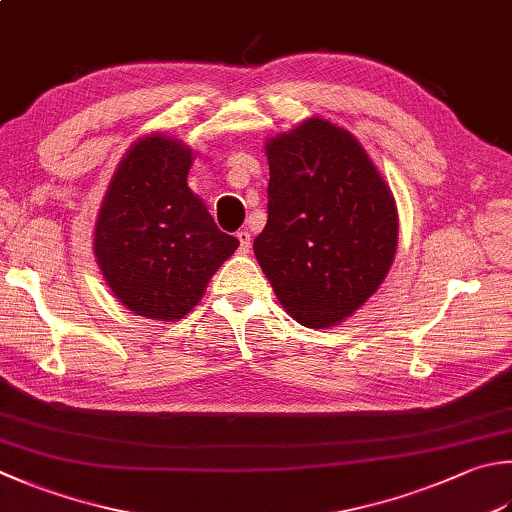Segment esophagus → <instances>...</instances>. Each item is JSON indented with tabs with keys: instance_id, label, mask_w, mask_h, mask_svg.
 I'll return each instance as SVG.
<instances>
[{
	"instance_id": "1",
	"label": "esophagus",
	"mask_w": 512,
	"mask_h": 512,
	"mask_svg": "<svg viewBox=\"0 0 512 512\" xmlns=\"http://www.w3.org/2000/svg\"><path fill=\"white\" fill-rule=\"evenodd\" d=\"M236 238L240 240L238 252H240V254H247V252H249V247H252V234H249L247 229H240L238 234H236Z\"/></svg>"
}]
</instances>
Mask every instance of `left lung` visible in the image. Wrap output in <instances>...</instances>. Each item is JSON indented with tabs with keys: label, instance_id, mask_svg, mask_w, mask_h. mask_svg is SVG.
I'll list each match as a JSON object with an SVG mask.
<instances>
[{
	"label": "left lung",
	"instance_id": "1",
	"mask_svg": "<svg viewBox=\"0 0 512 512\" xmlns=\"http://www.w3.org/2000/svg\"><path fill=\"white\" fill-rule=\"evenodd\" d=\"M265 151L267 225L254 238L256 260L294 321L332 327L368 301L392 265V191L361 142L321 118Z\"/></svg>",
	"mask_w": 512,
	"mask_h": 512
}]
</instances>
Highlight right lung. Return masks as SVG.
<instances>
[{
  "label": "right lung",
  "instance_id": "add662e5",
  "mask_svg": "<svg viewBox=\"0 0 512 512\" xmlns=\"http://www.w3.org/2000/svg\"><path fill=\"white\" fill-rule=\"evenodd\" d=\"M191 156L160 133L138 140L115 171L95 225L106 283L131 312L156 321H176L198 305L238 247L187 187Z\"/></svg>",
  "mask_w": 512,
  "mask_h": 512
}]
</instances>
